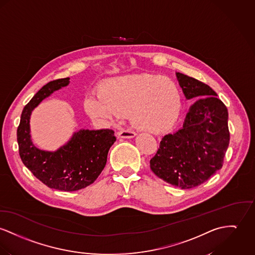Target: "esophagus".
<instances>
[{
    "mask_svg": "<svg viewBox=\"0 0 255 255\" xmlns=\"http://www.w3.org/2000/svg\"><path fill=\"white\" fill-rule=\"evenodd\" d=\"M118 137H123V138H131V137H134L137 134L133 131H130V130H120L118 133Z\"/></svg>",
    "mask_w": 255,
    "mask_h": 255,
    "instance_id": "1",
    "label": "esophagus"
}]
</instances>
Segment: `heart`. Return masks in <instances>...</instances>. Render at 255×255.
I'll return each mask as SVG.
<instances>
[{
    "label": "heart",
    "instance_id": "heart-1",
    "mask_svg": "<svg viewBox=\"0 0 255 255\" xmlns=\"http://www.w3.org/2000/svg\"><path fill=\"white\" fill-rule=\"evenodd\" d=\"M100 96L90 94L84 101L88 115L118 118L130 111L133 124L140 130L157 133L166 129L176 113L178 90L168 78L136 74L106 81Z\"/></svg>",
    "mask_w": 255,
    "mask_h": 255
}]
</instances>
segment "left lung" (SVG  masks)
<instances>
[{
    "instance_id": "1",
    "label": "left lung",
    "mask_w": 255,
    "mask_h": 255,
    "mask_svg": "<svg viewBox=\"0 0 255 255\" xmlns=\"http://www.w3.org/2000/svg\"><path fill=\"white\" fill-rule=\"evenodd\" d=\"M176 75L185 98L197 99L196 102L182 128L162 137L149 164L159 178L190 189L222 168L230 140L228 111L209 85L180 73Z\"/></svg>"
}]
</instances>
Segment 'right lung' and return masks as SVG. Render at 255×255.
<instances>
[{
    "label": "right lung",
    "instance_id": "add662e5",
    "mask_svg": "<svg viewBox=\"0 0 255 255\" xmlns=\"http://www.w3.org/2000/svg\"><path fill=\"white\" fill-rule=\"evenodd\" d=\"M69 82L70 79L66 78L46 83L24 107L17 128V142L20 158L34 176L49 188L71 192L85 188L97 179L117 137L111 129H82L56 151L40 150L33 144L30 135L33 110Z\"/></svg>",
    "mask_w": 255,
    "mask_h": 255
}]
</instances>
